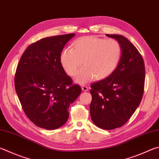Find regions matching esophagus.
<instances>
[{
	"instance_id": "34e87169",
	"label": "esophagus",
	"mask_w": 159,
	"mask_h": 159,
	"mask_svg": "<svg viewBox=\"0 0 159 159\" xmlns=\"http://www.w3.org/2000/svg\"><path fill=\"white\" fill-rule=\"evenodd\" d=\"M88 89H89V88L88 87V86H86V85H83L82 86V90L83 91H88Z\"/></svg>"
}]
</instances>
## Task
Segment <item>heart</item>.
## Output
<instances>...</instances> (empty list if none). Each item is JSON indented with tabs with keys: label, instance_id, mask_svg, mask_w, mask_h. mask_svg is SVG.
<instances>
[{
	"label": "heart",
	"instance_id": "obj_1",
	"mask_svg": "<svg viewBox=\"0 0 159 159\" xmlns=\"http://www.w3.org/2000/svg\"><path fill=\"white\" fill-rule=\"evenodd\" d=\"M122 55L120 43L114 39L87 36L77 39L73 47L62 51L60 61L65 71L74 76L76 82L85 84L95 78L104 79L116 70Z\"/></svg>",
	"mask_w": 159,
	"mask_h": 159
}]
</instances>
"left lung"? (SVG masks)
Segmentation results:
<instances>
[{"label": "left lung", "instance_id": "1", "mask_svg": "<svg viewBox=\"0 0 159 159\" xmlns=\"http://www.w3.org/2000/svg\"><path fill=\"white\" fill-rule=\"evenodd\" d=\"M106 36L120 43L122 56L113 73L91 85L89 111L95 125L111 130L125 125L139 106L145 88V68L140 52L128 39L120 34Z\"/></svg>", "mask_w": 159, "mask_h": 159}]
</instances>
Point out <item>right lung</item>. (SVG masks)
Wrapping results in <instances>:
<instances>
[{
    "mask_svg": "<svg viewBox=\"0 0 159 159\" xmlns=\"http://www.w3.org/2000/svg\"><path fill=\"white\" fill-rule=\"evenodd\" d=\"M74 33L45 37L28 46L17 65L14 87L25 114L36 126L60 128L69 108L81 92L60 61L61 53Z\"/></svg>",
    "mask_w": 159,
    "mask_h": 159,
    "instance_id": "1",
    "label": "right lung"
}]
</instances>
